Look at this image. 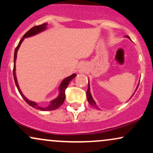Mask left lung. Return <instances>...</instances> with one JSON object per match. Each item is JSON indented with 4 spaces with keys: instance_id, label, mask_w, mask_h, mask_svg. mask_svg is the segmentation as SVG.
<instances>
[{
    "instance_id": "obj_1",
    "label": "left lung",
    "mask_w": 153,
    "mask_h": 153,
    "mask_svg": "<svg viewBox=\"0 0 153 153\" xmlns=\"http://www.w3.org/2000/svg\"><path fill=\"white\" fill-rule=\"evenodd\" d=\"M127 37L129 38V36H127ZM137 88H138V86H137ZM137 89H136V91H137ZM134 94H133V95H134ZM133 95H132V96H133ZM86 96H87L88 101V103H90L91 106H93L94 107H95V108H98V106H96V103H95L94 100L93 99L92 96H91V92H90V85H89V84H88V91H87V92H86ZM132 96H131V97H132Z\"/></svg>"
}]
</instances>
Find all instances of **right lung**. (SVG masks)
I'll use <instances>...</instances> for the list:
<instances>
[{
  "label": "right lung",
  "mask_w": 153,
  "mask_h": 153,
  "mask_svg": "<svg viewBox=\"0 0 153 153\" xmlns=\"http://www.w3.org/2000/svg\"><path fill=\"white\" fill-rule=\"evenodd\" d=\"M47 24L45 23V24H41V25L35 26H34V27L31 28V29H29V30L27 32H26V34L24 35L23 38L20 40V42H19L18 46H17L16 48L15 49L14 58H13V59H14V65H13V78H14L16 85L17 88H18L19 94H21V96H22L23 99L25 100V101L28 103V104L30 105V106H32L33 108H36V109H39L41 111H52V110H55V109H57V108H59V107L63 103H64L65 99V92L66 88L68 86V84H69V82H71V80H72V79H73L75 76H76V74H73V75H71V76L68 77V78L64 79V80H62V82H61L60 85H59V94L58 97H57V99L53 100V101H51L50 104L49 105V106L45 107V108H44V107H41V106H38V105L36 104V103L34 102V101H29V99H26L25 96H24V94H23L22 93V91H21L20 88H19V87L18 82H17V79H16V72H15L16 71L15 63H16V59L17 51H18L19 47H20L21 44H22L23 40L24 39V38L29 37V36H34V35L38 34V33L41 32V31H42L44 30H45V29H46V28H47Z\"/></svg>",
  "instance_id": "1"
}]
</instances>
